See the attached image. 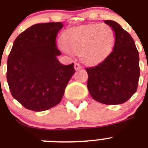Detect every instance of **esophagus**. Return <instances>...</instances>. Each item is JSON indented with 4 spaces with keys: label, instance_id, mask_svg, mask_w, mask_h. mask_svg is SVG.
Returning a JSON list of instances; mask_svg holds the SVG:
<instances>
[{
    "label": "esophagus",
    "instance_id": "esophagus-1",
    "mask_svg": "<svg viewBox=\"0 0 148 148\" xmlns=\"http://www.w3.org/2000/svg\"><path fill=\"white\" fill-rule=\"evenodd\" d=\"M74 68H75V70H79L80 69H82V65L79 64L78 63H75V65H74Z\"/></svg>",
    "mask_w": 148,
    "mask_h": 148
}]
</instances>
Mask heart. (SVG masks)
<instances>
[{
	"mask_svg": "<svg viewBox=\"0 0 148 148\" xmlns=\"http://www.w3.org/2000/svg\"><path fill=\"white\" fill-rule=\"evenodd\" d=\"M115 40L114 30L106 23L84 25L66 30L61 48L67 54L78 53L84 63L92 64L110 54Z\"/></svg>",
	"mask_w": 148,
	"mask_h": 148,
	"instance_id": "heart-1",
	"label": "heart"
}]
</instances>
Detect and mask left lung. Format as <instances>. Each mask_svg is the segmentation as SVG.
<instances>
[{"mask_svg":"<svg viewBox=\"0 0 148 148\" xmlns=\"http://www.w3.org/2000/svg\"><path fill=\"white\" fill-rule=\"evenodd\" d=\"M104 23L114 30L113 50L102 62L86 68L87 88L99 102L123 104L136 92L140 76L139 56L130 34L116 21L105 20Z\"/></svg>","mask_w":148,"mask_h":148,"instance_id":"left-lung-1","label":"left lung"}]
</instances>
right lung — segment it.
Instances as JSON below:
<instances>
[{
    "instance_id": "right-lung-1",
    "label": "right lung",
    "mask_w": 148,
    "mask_h": 148,
    "mask_svg": "<svg viewBox=\"0 0 148 148\" xmlns=\"http://www.w3.org/2000/svg\"><path fill=\"white\" fill-rule=\"evenodd\" d=\"M61 22L37 23L18 35L7 60L6 79L12 95L27 109L44 111L61 101L75 70L63 65L56 39Z\"/></svg>"
}]
</instances>
